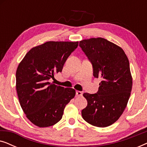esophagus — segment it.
Returning <instances> with one entry per match:
<instances>
[{
  "instance_id": "esophagus-1",
  "label": "esophagus",
  "mask_w": 147,
  "mask_h": 147,
  "mask_svg": "<svg viewBox=\"0 0 147 147\" xmlns=\"http://www.w3.org/2000/svg\"><path fill=\"white\" fill-rule=\"evenodd\" d=\"M82 94H83V92L80 91H76V95L78 96H82Z\"/></svg>"
}]
</instances>
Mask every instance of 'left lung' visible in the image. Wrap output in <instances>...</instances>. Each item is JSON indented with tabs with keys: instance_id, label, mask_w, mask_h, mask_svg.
Here are the masks:
<instances>
[{
	"instance_id": "8db88e82",
	"label": "left lung",
	"mask_w": 147,
	"mask_h": 147,
	"mask_svg": "<svg viewBox=\"0 0 147 147\" xmlns=\"http://www.w3.org/2000/svg\"><path fill=\"white\" fill-rule=\"evenodd\" d=\"M80 46L93 67L94 78H100L96 94L84 93L88 105L82 110L84 120L97 127L114 123L129 100L132 78L129 61L123 49L104 38L80 41Z\"/></svg>"
}]
</instances>
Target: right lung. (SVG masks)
<instances>
[{
	"label": "right lung",
	"mask_w": 147,
	"mask_h": 147,
	"mask_svg": "<svg viewBox=\"0 0 147 147\" xmlns=\"http://www.w3.org/2000/svg\"><path fill=\"white\" fill-rule=\"evenodd\" d=\"M78 41H47L32 48L18 66L16 89L26 116L39 127H48L61 119L65 106L76 95L73 88L49 82L61 72Z\"/></svg>",
	"instance_id": "right-lung-1"
}]
</instances>
